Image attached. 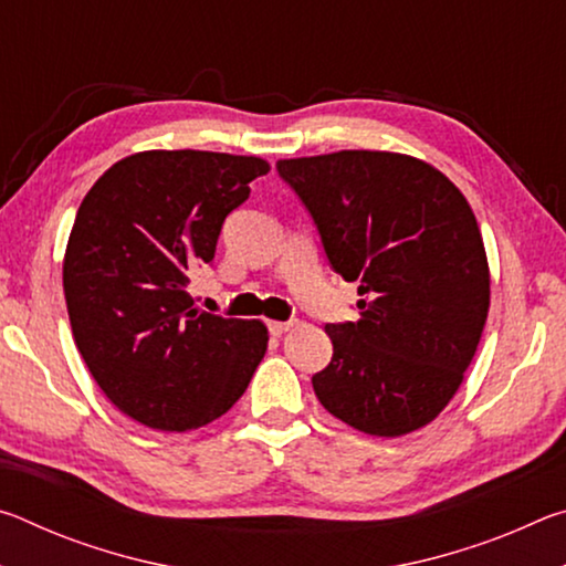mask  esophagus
I'll use <instances>...</instances> for the list:
<instances>
[{"mask_svg": "<svg viewBox=\"0 0 566 566\" xmlns=\"http://www.w3.org/2000/svg\"><path fill=\"white\" fill-rule=\"evenodd\" d=\"M294 327V322H270V332L274 334V337H280V334L290 332Z\"/></svg>", "mask_w": 566, "mask_h": 566, "instance_id": "esophagus-1", "label": "esophagus"}]
</instances>
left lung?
I'll list each match as a JSON object with an SVG mask.
<instances>
[{
	"instance_id": "8db88e82",
	"label": "left lung",
	"mask_w": 566,
	"mask_h": 566,
	"mask_svg": "<svg viewBox=\"0 0 566 566\" xmlns=\"http://www.w3.org/2000/svg\"><path fill=\"white\" fill-rule=\"evenodd\" d=\"M276 171L361 296L357 322L324 327L334 352L314 395L364 434L429 424L462 385L490 312L472 207L442 171L391 151L280 159Z\"/></svg>"
}]
</instances>
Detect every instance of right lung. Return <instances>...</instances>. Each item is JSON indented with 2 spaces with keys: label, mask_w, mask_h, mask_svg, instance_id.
Here are the masks:
<instances>
[{
  "label": "right lung",
  "mask_w": 566,
  "mask_h": 566,
  "mask_svg": "<svg viewBox=\"0 0 566 566\" xmlns=\"http://www.w3.org/2000/svg\"><path fill=\"white\" fill-rule=\"evenodd\" d=\"M266 171L260 157L139 151L82 199L64 254L72 334L112 405L145 427L209 424L260 367L264 324L197 310L187 284L212 264L227 214Z\"/></svg>",
  "instance_id": "1"
}]
</instances>
